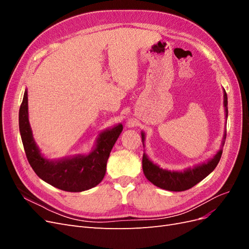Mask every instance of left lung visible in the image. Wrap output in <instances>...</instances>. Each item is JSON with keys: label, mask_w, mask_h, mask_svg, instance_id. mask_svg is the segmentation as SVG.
Masks as SVG:
<instances>
[{"label": "left lung", "mask_w": 249, "mask_h": 249, "mask_svg": "<svg viewBox=\"0 0 249 249\" xmlns=\"http://www.w3.org/2000/svg\"><path fill=\"white\" fill-rule=\"evenodd\" d=\"M224 107L225 112H227L228 118V95L224 90ZM142 135V141H144V134ZM227 137V134H224V139ZM222 155V150L220 149L212 160L209 162L201 164L199 166H196L191 169L185 170L184 172H177V171H169L160 168L156 164L150 162L148 158L143 155L142 158V168L143 172L146 178L152 182L157 187L162 188L165 190L169 191H185L190 189L193 186L198 184L206 177H208L212 172L217 164L219 163L220 158Z\"/></svg>", "instance_id": "8db88e82"}]
</instances>
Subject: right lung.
I'll use <instances>...</instances> for the list:
<instances>
[{
    "instance_id": "obj_1",
    "label": "right lung",
    "mask_w": 249,
    "mask_h": 249,
    "mask_svg": "<svg viewBox=\"0 0 249 249\" xmlns=\"http://www.w3.org/2000/svg\"><path fill=\"white\" fill-rule=\"evenodd\" d=\"M18 124L27 159L36 175L44 182L67 192L85 191L102 182L111 149L123 131V124H118L103 132L95 149L88 156H78L54 162L44 159L33 140L28 119L27 90L19 108Z\"/></svg>"
}]
</instances>
